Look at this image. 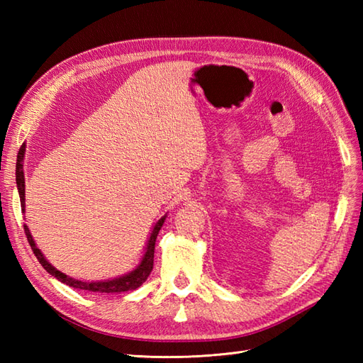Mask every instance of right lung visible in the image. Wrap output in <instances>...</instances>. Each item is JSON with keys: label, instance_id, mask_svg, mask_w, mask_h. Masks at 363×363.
Masks as SVG:
<instances>
[{"label": "right lung", "instance_id": "obj_1", "mask_svg": "<svg viewBox=\"0 0 363 363\" xmlns=\"http://www.w3.org/2000/svg\"><path fill=\"white\" fill-rule=\"evenodd\" d=\"M25 151H26V145L23 143L21 148L18 151L17 156V169H15V177H17V189H18V195H20V203H21V212H25V173H23V162H25ZM167 215H164L156 225H154L150 240L146 243V250L142 257V262L138 264L133 272L128 274H123L120 277H113V279H106V281H98V282H86V281H79L74 279V277L67 276L65 273L59 272V269L54 268L48 260L45 259L42 251L37 248L35 242L33 235L29 233V228L25 225V233L28 237V242L33 248L37 260L40 262L42 267L48 272L51 276L56 277L60 282H64L67 285H70L73 289H79V290H87V291H95V293H121V291H128V290H135L140 287V285L148 279V276L152 269L154 264V245H156V238L159 230L164 225Z\"/></svg>", "mask_w": 363, "mask_h": 363}]
</instances>
